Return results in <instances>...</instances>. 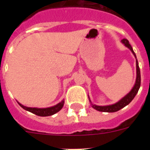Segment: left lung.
Wrapping results in <instances>:
<instances>
[{"label":"left lung","instance_id":"8db88e82","mask_svg":"<svg viewBox=\"0 0 150 150\" xmlns=\"http://www.w3.org/2000/svg\"><path fill=\"white\" fill-rule=\"evenodd\" d=\"M122 43L125 45V46L128 47L131 51L132 52V53L134 54V57L137 59L136 55H135L133 49H132V46L130 45L129 42L127 39H122ZM136 69H137V77H136V82H135V84L134 86V87L132 88V89L130 91V92L128 94H127L124 98L121 99L120 100H119L118 102H116V104H112V105H107V106H98L95 105V104H92L91 102V106L93 107L94 109H95L96 110L100 111V112H116V111L120 110L122 108L125 107V106L128 105L130 102L132 101L134 99V98L135 97V95H137V93L138 92V90L140 87V67L138 65V62H137V59H136Z\"/></svg>","mask_w":150,"mask_h":150}]
</instances>
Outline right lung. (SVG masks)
Segmentation results:
<instances>
[{"instance_id":"right-lung-1","label":"right lung","mask_w":150,"mask_h":150,"mask_svg":"<svg viewBox=\"0 0 150 150\" xmlns=\"http://www.w3.org/2000/svg\"><path fill=\"white\" fill-rule=\"evenodd\" d=\"M64 100H62L60 103H59V104H56V105L53 106V107H47V108H36V107H25V106L22 105V104H21L20 103H18V104H19L24 110L29 111V112H32L34 114L39 116H49L55 114V113H56V112H58L59 111H60L61 110H62V108L64 106Z\"/></svg>"}]
</instances>
